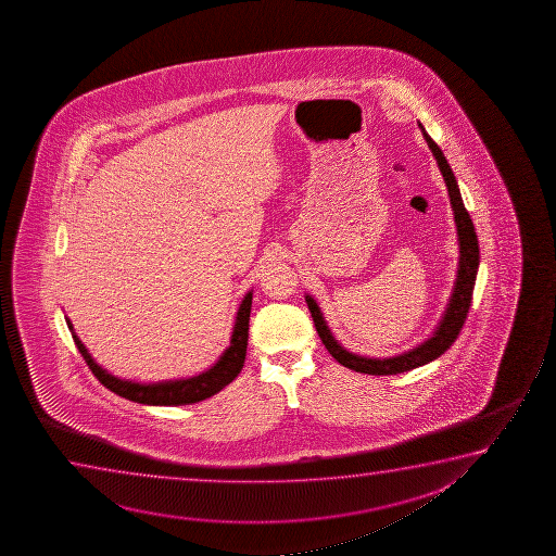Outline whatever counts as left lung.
<instances>
[{"label":"left lung","instance_id":"1","mask_svg":"<svg viewBox=\"0 0 556 556\" xmlns=\"http://www.w3.org/2000/svg\"><path fill=\"white\" fill-rule=\"evenodd\" d=\"M421 127V125H419ZM421 132L426 137L429 150L433 152L437 165L441 168L444 182L448 188L450 205L454 211V220H456L457 228V243H459V262H457L456 282H454V290L450 294L448 305L442 313V319L439 325L434 327L433 334L427 338L426 342L419 343L412 350L404 351L401 355L388 358H372L363 357V355H355L351 351L342 348L338 340H336L330 328H328L327 320L320 313V307L317 302L313 300L309 294H305V302L312 312L313 323L317 328L320 342L325 343L328 353L345 368H351L355 372L372 374V376H391V374L408 372L412 368L427 365L437 357H441L444 351L450 350V345L456 342L459 330L464 328L467 313H469V305L472 300V289H475V281H477V271H479V239L475 233V226H472L471 216L467 213L464 205V199L457 188V180L452 168H450L448 161L444 157L441 148L434 144L433 138L427 135L426 129L421 127Z\"/></svg>","mask_w":556,"mask_h":556}]
</instances>
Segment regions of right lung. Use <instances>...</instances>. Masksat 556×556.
Wrapping results in <instances>:
<instances>
[{
	"instance_id": "add662e5",
	"label": "right lung",
	"mask_w": 556,
	"mask_h": 556,
	"mask_svg": "<svg viewBox=\"0 0 556 556\" xmlns=\"http://www.w3.org/2000/svg\"><path fill=\"white\" fill-rule=\"evenodd\" d=\"M251 307L252 290H249L237 309L236 325H233V332L229 338V345L208 370L198 374V376H191V378L157 381V383H138V381L122 380L117 376H112L102 366L97 365V361L91 357V353L87 351L84 342L74 332V325L68 317H66V325H68L72 338H74L81 357L85 358V363L97 376V380L112 393L123 396V399H129L132 403L150 404V406H182V404L199 403L208 396L216 395L239 376L244 365V357H247V345H249Z\"/></svg>"
}]
</instances>
